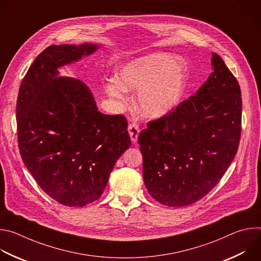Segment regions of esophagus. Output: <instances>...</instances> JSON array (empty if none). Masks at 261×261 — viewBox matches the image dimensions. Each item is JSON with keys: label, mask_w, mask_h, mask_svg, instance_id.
Here are the masks:
<instances>
[{"label": "esophagus", "mask_w": 261, "mask_h": 261, "mask_svg": "<svg viewBox=\"0 0 261 261\" xmlns=\"http://www.w3.org/2000/svg\"><path fill=\"white\" fill-rule=\"evenodd\" d=\"M128 132H129L131 141L133 143H135L137 141V138H138V135H139V132H140L139 127L136 124H130L129 127H128Z\"/></svg>", "instance_id": "1"}]
</instances>
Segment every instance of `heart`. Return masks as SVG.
I'll use <instances>...</instances> for the list:
<instances>
[{
  "instance_id": "obj_1",
  "label": "heart",
  "mask_w": 261,
  "mask_h": 261,
  "mask_svg": "<svg viewBox=\"0 0 261 261\" xmlns=\"http://www.w3.org/2000/svg\"><path fill=\"white\" fill-rule=\"evenodd\" d=\"M188 66L182 59L154 53L128 62L115 73V82L103 84L104 93L119 104L126 92L138 91L136 107L147 118H161L180 101L187 84Z\"/></svg>"
}]
</instances>
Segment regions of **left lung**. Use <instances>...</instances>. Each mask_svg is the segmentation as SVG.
Wrapping results in <instances>:
<instances>
[{
    "label": "left lung",
    "mask_w": 261,
    "mask_h": 261,
    "mask_svg": "<svg viewBox=\"0 0 261 261\" xmlns=\"http://www.w3.org/2000/svg\"><path fill=\"white\" fill-rule=\"evenodd\" d=\"M203 86L138 136L145 188L158 202L189 205L224 175L240 143L241 89L220 56Z\"/></svg>",
    "instance_id": "obj_1"
}]
</instances>
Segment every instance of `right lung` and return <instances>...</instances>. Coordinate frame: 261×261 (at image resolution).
I'll return each instance as SVG.
<instances>
[{
  "label": "right lung",
  "mask_w": 261,
  "mask_h": 261,
  "mask_svg": "<svg viewBox=\"0 0 261 261\" xmlns=\"http://www.w3.org/2000/svg\"><path fill=\"white\" fill-rule=\"evenodd\" d=\"M94 43L51 45L36 58L16 103L21 159L40 188L80 207L103 193L117 160L131 145L127 120L98 111L86 84L60 69L93 55Z\"/></svg>",
  "instance_id": "right-lung-1"
}]
</instances>
